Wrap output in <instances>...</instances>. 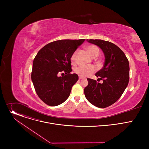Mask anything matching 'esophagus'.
<instances>
[{
  "label": "esophagus",
  "instance_id": "1",
  "mask_svg": "<svg viewBox=\"0 0 149 149\" xmlns=\"http://www.w3.org/2000/svg\"><path fill=\"white\" fill-rule=\"evenodd\" d=\"M84 79V77H79V80H81V79Z\"/></svg>",
  "mask_w": 149,
  "mask_h": 149
}]
</instances>
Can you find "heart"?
I'll return each instance as SVG.
<instances>
[{
    "instance_id": "b5f03b06",
    "label": "heart",
    "mask_w": 149,
    "mask_h": 149,
    "mask_svg": "<svg viewBox=\"0 0 149 149\" xmlns=\"http://www.w3.org/2000/svg\"><path fill=\"white\" fill-rule=\"evenodd\" d=\"M86 51H87L88 54L90 56L91 58H96L100 53V50L98 47L95 45H88L86 47ZM75 56H76V52H75L71 57V60L74 62L75 60ZM95 71V68L93 66H80L77 67L75 69V72L80 77H86Z\"/></svg>"
}]
</instances>
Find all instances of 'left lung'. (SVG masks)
<instances>
[{
  "instance_id": "left-lung-1",
  "label": "left lung",
  "mask_w": 149,
  "mask_h": 149,
  "mask_svg": "<svg viewBox=\"0 0 149 149\" xmlns=\"http://www.w3.org/2000/svg\"><path fill=\"white\" fill-rule=\"evenodd\" d=\"M102 50L105 58L103 68L95 75L103 83L87 79L88 85L84 89V95L92 104L105 108L115 103L127 88L129 80L128 59L119 47L107 41L87 39Z\"/></svg>"
}]
</instances>
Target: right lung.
I'll list each match as a JSON object with an SVG mask.
<instances>
[{
	"label": "right lung",
	"instance_id": "right-lung-1",
	"mask_svg": "<svg viewBox=\"0 0 149 149\" xmlns=\"http://www.w3.org/2000/svg\"><path fill=\"white\" fill-rule=\"evenodd\" d=\"M85 39L61 40L49 43L35 57L31 80L37 94L45 103L51 106L61 104L69 97L73 85L79 80L71 74L70 58ZM65 73V76L59 74Z\"/></svg>",
	"mask_w": 149,
	"mask_h": 149
}]
</instances>
